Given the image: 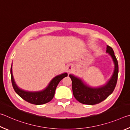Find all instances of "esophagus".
<instances>
[{"label": "esophagus", "mask_w": 130, "mask_h": 130, "mask_svg": "<svg viewBox=\"0 0 130 130\" xmlns=\"http://www.w3.org/2000/svg\"><path fill=\"white\" fill-rule=\"evenodd\" d=\"M72 69H73V68H72V66H71V65H69V66L67 67V71H68V72H71V71H72Z\"/></svg>", "instance_id": "esophagus-1"}]
</instances>
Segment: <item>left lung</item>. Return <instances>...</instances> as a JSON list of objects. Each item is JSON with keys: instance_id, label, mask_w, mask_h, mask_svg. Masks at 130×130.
Wrapping results in <instances>:
<instances>
[{"instance_id": "8db88e82", "label": "left lung", "mask_w": 130, "mask_h": 130, "mask_svg": "<svg viewBox=\"0 0 130 130\" xmlns=\"http://www.w3.org/2000/svg\"><path fill=\"white\" fill-rule=\"evenodd\" d=\"M106 52L111 56L114 63V70L110 79L105 85L98 87L87 85L80 78L70 74L72 83V92L77 101L81 103L94 105L101 103L112 94L117 83L118 75V63L113 49L107 45Z\"/></svg>"}]
</instances>
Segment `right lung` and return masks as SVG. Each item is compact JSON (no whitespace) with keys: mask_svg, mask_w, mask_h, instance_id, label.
I'll list each match as a JSON object with an SVG mask.
<instances>
[{"mask_svg":"<svg viewBox=\"0 0 130 130\" xmlns=\"http://www.w3.org/2000/svg\"><path fill=\"white\" fill-rule=\"evenodd\" d=\"M67 75V73H63L57 75L52 79L47 87L42 91H28L22 89L17 86L13 77L12 65L11 67V82L15 91L24 101L36 105L43 104L51 101L54 96L56 88L59 83L61 79Z\"/></svg>","mask_w":130,"mask_h":130,"instance_id":"right-lung-1","label":"right lung"}]
</instances>
